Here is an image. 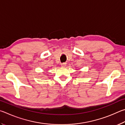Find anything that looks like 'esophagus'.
<instances>
[{
  "instance_id": "1",
  "label": "esophagus",
  "mask_w": 125,
  "mask_h": 125,
  "mask_svg": "<svg viewBox=\"0 0 125 125\" xmlns=\"http://www.w3.org/2000/svg\"><path fill=\"white\" fill-rule=\"evenodd\" d=\"M61 66H62V67H65V66H66V63H65V62H64V63H62V64H61Z\"/></svg>"
}]
</instances>
